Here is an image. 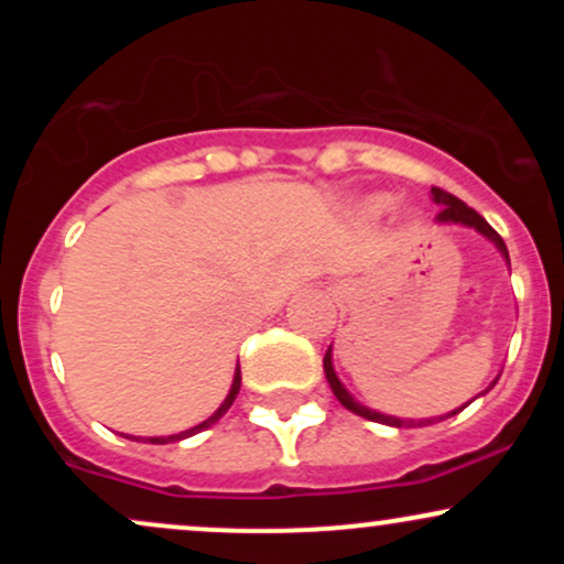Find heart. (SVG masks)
<instances>
[{
	"instance_id": "heart-1",
	"label": "heart",
	"mask_w": 564,
	"mask_h": 564,
	"mask_svg": "<svg viewBox=\"0 0 564 564\" xmlns=\"http://www.w3.org/2000/svg\"><path fill=\"white\" fill-rule=\"evenodd\" d=\"M390 206H392L390 196H377L368 200V212H371V215H381V212H387Z\"/></svg>"
}]
</instances>
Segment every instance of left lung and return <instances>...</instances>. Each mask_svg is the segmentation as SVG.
Instances as JSON below:
<instances>
[{
	"label": "left lung",
	"mask_w": 564,
	"mask_h": 564,
	"mask_svg": "<svg viewBox=\"0 0 564 564\" xmlns=\"http://www.w3.org/2000/svg\"><path fill=\"white\" fill-rule=\"evenodd\" d=\"M432 200H435L437 206H443V209H440V215L435 217L437 223H443V225H464V228H475L477 232H482L485 238H488V241H494L496 243V249L501 251V257L503 260L509 262V251H507V243H503V238L498 236V232L490 228L488 223H485V219L477 215L475 209H471V206H467L464 204L462 198H456V196H451V193H445V191H440V187H432ZM323 371H326V379H328V384H332V392L336 394V400H339L341 405L347 408V411H352V413H358V416H364V419H368V422H379V424H390V426H426V424H435V422H443V419H451V416H456V413H462L464 408H467L469 403H464L462 408H456V411H451V413H443V416H432V419H400V416H390V413H379V411H373V408H366L364 403H358V400L352 398V394H349L347 390H345V384H341L339 381V377H336V371H334V364H332V347L326 349V358H323ZM498 381V379H496ZM494 381V384H496ZM490 384V387H494ZM488 387V390H490ZM485 390V392H488ZM485 392H480V394H485Z\"/></svg>",
	"instance_id": "obj_1"
}]
</instances>
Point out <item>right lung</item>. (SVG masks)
Listing matches in <instances>:
<instances>
[{
  "mask_svg": "<svg viewBox=\"0 0 564 564\" xmlns=\"http://www.w3.org/2000/svg\"><path fill=\"white\" fill-rule=\"evenodd\" d=\"M238 390H241V368L236 366V377H232V384H230V392H228V398L223 400V405H219L217 411L212 413L209 419H206V422H200V424H196V426H191V430L180 432V435H166V437H142V440H148V443H153V445H164V443H180V440H185V437H193V435H198V432L209 430L212 424H217L219 419H223L225 413H228V408L232 405V400H236ZM129 440H132V437H129ZM134 440H138V437H134Z\"/></svg>",
  "mask_w": 564,
  "mask_h": 564,
  "instance_id": "1",
  "label": "right lung"
}]
</instances>
